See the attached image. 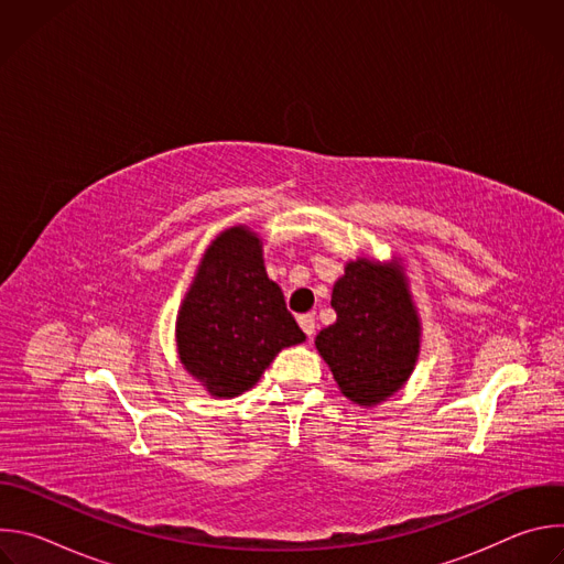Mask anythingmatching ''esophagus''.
<instances>
[{
    "label": "esophagus",
    "mask_w": 564,
    "mask_h": 564,
    "mask_svg": "<svg viewBox=\"0 0 564 564\" xmlns=\"http://www.w3.org/2000/svg\"><path fill=\"white\" fill-rule=\"evenodd\" d=\"M299 326H301V328H303V333L312 339L314 328H316V321H314V316H312V314H301V316H299Z\"/></svg>",
    "instance_id": "1"
}]
</instances>
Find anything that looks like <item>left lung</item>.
<instances>
[{"instance_id": "8db88e82", "label": "left lung", "mask_w": 564, "mask_h": 564, "mask_svg": "<svg viewBox=\"0 0 564 564\" xmlns=\"http://www.w3.org/2000/svg\"><path fill=\"white\" fill-rule=\"evenodd\" d=\"M337 321L316 335V350L341 392L372 406L397 392L420 352V321L394 265L348 263L335 283Z\"/></svg>"}]
</instances>
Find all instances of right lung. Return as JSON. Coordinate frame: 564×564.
Returning a JSON list of instances; mask_svg holds the SVG:
<instances>
[{
  "instance_id": "add662e5",
  "label": "right lung",
  "mask_w": 564,
  "mask_h": 564,
  "mask_svg": "<svg viewBox=\"0 0 564 564\" xmlns=\"http://www.w3.org/2000/svg\"><path fill=\"white\" fill-rule=\"evenodd\" d=\"M176 341L183 366L216 397L250 390L283 348L305 341L250 229L223 231L205 252L178 312Z\"/></svg>"
}]
</instances>
